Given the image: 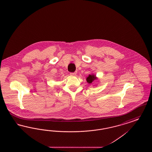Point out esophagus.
Wrapping results in <instances>:
<instances>
[{
    "label": "esophagus",
    "mask_w": 152,
    "mask_h": 152,
    "mask_svg": "<svg viewBox=\"0 0 152 152\" xmlns=\"http://www.w3.org/2000/svg\"><path fill=\"white\" fill-rule=\"evenodd\" d=\"M70 75H72V76H75L76 75V73L75 72H71L70 73Z\"/></svg>",
    "instance_id": "1"
}]
</instances>
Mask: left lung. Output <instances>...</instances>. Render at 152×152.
Wrapping results in <instances>:
<instances>
[{
	"label": "left lung",
	"mask_w": 152,
	"mask_h": 152,
	"mask_svg": "<svg viewBox=\"0 0 152 152\" xmlns=\"http://www.w3.org/2000/svg\"><path fill=\"white\" fill-rule=\"evenodd\" d=\"M96 79V77L94 75H89V76L87 78V81L88 83H92V81Z\"/></svg>",
	"instance_id": "1"
}]
</instances>
